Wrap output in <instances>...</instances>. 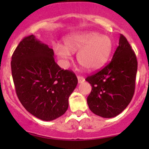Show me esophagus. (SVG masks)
I'll return each instance as SVG.
<instances>
[{
  "label": "esophagus",
  "mask_w": 149,
  "mask_h": 149,
  "mask_svg": "<svg viewBox=\"0 0 149 149\" xmlns=\"http://www.w3.org/2000/svg\"><path fill=\"white\" fill-rule=\"evenodd\" d=\"M78 81H79V84H81L85 81V79H84L83 76H78Z\"/></svg>",
  "instance_id": "34e87169"
}]
</instances>
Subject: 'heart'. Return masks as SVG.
I'll use <instances>...</instances> for the list:
<instances>
[{
  "label": "heart",
  "mask_w": 149,
  "mask_h": 149,
  "mask_svg": "<svg viewBox=\"0 0 149 149\" xmlns=\"http://www.w3.org/2000/svg\"><path fill=\"white\" fill-rule=\"evenodd\" d=\"M113 43L109 37L95 31H82L68 36L65 46L57 44L54 49L59 58L66 62L71 52H77V61L88 70L97 69L104 65L110 56Z\"/></svg>",
  "instance_id": "obj_1"
}]
</instances>
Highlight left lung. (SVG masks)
Instances as JSON below:
<instances>
[{"label": "left lung", "mask_w": 149, "mask_h": 149, "mask_svg": "<svg viewBox=\"0 0 149 149\" xmlns=\"http://www.w3.org/2000/svg\"><path fill=\"white\" fill-rule=\"evenodd\" d=\"M137 68L136 54L127 39L120 34L111 62L86 79L92 87L87 97L90 110L105 118L121 113L134 94Z\"/></svg>", "instance_id": "left-lung-1"}]
</instances>
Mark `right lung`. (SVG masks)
Returning <instances> with one entry per match:
<instances>
[{"mask_svg":"<svg viewBox=\"0 0 149 149\" xmlns=\"http://www.w3.org/2000/svg\"><path fill=\"white\" fill-rule=\"evenodd\" d=\"M11 59L16 92L24 107L42 120L62 116L78 84L75 73L61 69L54 59L53 49L33 34L20 42Z\"/></svg>","mask_w":149,"mask_h":149,"instance_id":"1","label":"right lung"}]
</instances>
